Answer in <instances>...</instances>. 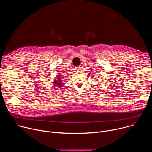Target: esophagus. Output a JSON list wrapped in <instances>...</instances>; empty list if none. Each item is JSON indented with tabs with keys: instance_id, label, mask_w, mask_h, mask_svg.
<instances>
[{
	"instance_id": "1",
	"label": "esophagus",
	"mask_w": 152,
	"mask_h": 152,
	"mask_svg": "<svg viewBox=\"0 0 152 152\" xmlns=\"http://www.w3.org/2000/svg\"><path fill=\"white\" fill-rule=\"evenodd\" d=\"M75 69L77 71H80L81 70V68L80 67H75Z\"/></svg>"
}]
</instances>
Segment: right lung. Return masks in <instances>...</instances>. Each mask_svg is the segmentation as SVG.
<instances>
[{
	"label": "right lung",
	"mask_w": 152,
	"mask_h": 152,
	"mask_svg": "<svg viewBox=\"0 0 152 152\" xmlns=\"http://www.w3.org/2000/svg\"><path fill=\"white\" fill-rule=\"evenodd\" d=\"M62 75H59L58 76H56V79H55V80H54L53 84L54 85L53 86H56L58 88H61L63 85V82H62Z\"/></svg>",
	"instance_id": "obj_1"
}]
</instances>
